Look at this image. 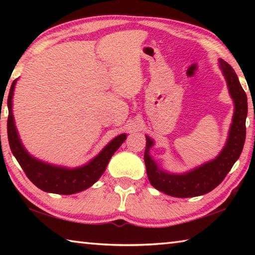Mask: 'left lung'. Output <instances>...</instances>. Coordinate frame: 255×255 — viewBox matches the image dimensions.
<instances>
[{
	"instance_id": "obj_1",
	"label": "left lung",
	"mask_w": 255,
	"mask_h": 255,
	"mask_svg": "<svg viewBox=\"0 0 255 255\" xmlns=\"http://www.w3.org/2000/svg\"><path fill=\"white\" fill-rule=\"evenodd\" d=\"M218 62L235 107L226 145L218 156L185 173H169L162 170L149 155L154 141L152 138L146 136L144 159L148 180L155 189L169 196L190 198L210 192L225 179L243 149L247 136L245 120L248 116V98L230 64L222 58H219Z\"/></svg>"
}]
</instances>
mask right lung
<instances>
[{"instance_id":"right-lung-1","label":"right lung","mask_w":255,"mask_h":255,"mask_svg":"<svg viewBox=\"0 0 255 255\" xmlns=\"http://www.w3.org/2000/svg\"><path fill=\"white\" fill-rule=\"evenodd\" d=\"M15 83L16 80L12 83L7 97V138L12 153L28 179L42 191L58 193V195H73L91 187L106 171L112 155L126 140V133H122L114 138L96 157L83 166L67 169V167L41 162L40 159L31 156L23 147L15 128L13 112H12V99H13Z\"/></svg>"}]
</instances>
